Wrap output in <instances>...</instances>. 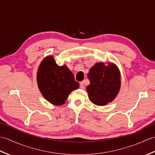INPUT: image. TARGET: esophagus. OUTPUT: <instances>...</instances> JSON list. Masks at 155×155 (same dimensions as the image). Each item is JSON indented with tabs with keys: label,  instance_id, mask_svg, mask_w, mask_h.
Here are the masks:
<instances>
[{
	"label": "esophagus",
	"instance_id": "1",
	"mask_svg": "<svg viewBox=\"0 0 155 155\" xmlns=\"http://www.w3.org/2000/svg\"><path fill=\"white\" fill-rule=\"evenodd\" d=\"M80 88H82V89H83V88H84V83L83 81H82L80 83Z\"/></svg>",
	"mask_w": 155,
	"mask_h": 155
}]
</instances>
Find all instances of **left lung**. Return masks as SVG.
Wrapping results in <instances>:
<instances>
[{
	"label": "left lung",
	"instance_id": "8db88e82",
	"mask_svg": "<svg viewBox=\"0 0 155 155\" xmlns=\"http://www.w3.org/2000/svg\"><path fill=\"white\" fill-rule=\"evenodd\" d=\"M90 84L87 87L88 98L98 106H104L113 101L120 88V71L116 65L97 62L88 73Z\"/></svg>",
	"mask_w": 155,
	"mask_h": 155
}]
</instances>
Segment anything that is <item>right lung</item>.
<instances>
[{
  "instance_id": "1",
  "label": "right lung",
  "mask_w": 155,
  "mask_h": 155,
  "mask_svg": "<svg viewBox=\"0 0 155 155\" xmlns=\"http://www.w3.org/2000/svg\"><path fill=\"white\" fill-rule=\"evenodd\" d=\"M37 84L45 99L57 106L63 104L71 92L79 87L67 66L57 65L52 56L45 58L39 66Z\"/></svg>"
}]
</instances>
